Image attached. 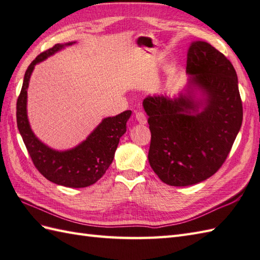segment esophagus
Returning <instances> with one entry per match:
<instances>
[{
  "label": "esophagus",
  "instance_id": "1",
  "mask_svg": "<svg viewBox=\"0 0 260 260\" xmlns=\"http://www.w3.org/2000/svg\"><path fill=\"white\" fill-rule=\"evenodd\" d=\"M136 119H137V121H138V122H139L140 124H146V123H147V117H146V114L143 113V112H141V111L136 112Z\"/></svg>",
  "mask_w": 260,
  "mask_h": 260
}]
</instances>
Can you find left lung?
I'll return each mask as SVG.
<instances>
[{
    "instance_id": "1",
    "label": "left lung",
    "mask_w": 260,
    "mask_h": 260,
    "mask_svg": "<svg viewBox=\"0 0 260 260\" xmlns=\"http://www.w3.org/2000/svg\"><path fill=\"white\" fill-rule=\"evenodd\" d=\"M187 73L192 76L190 85L207 94L201 112L191 95L143 100L151 132L149 164L161 181L175 187L190 186L215 175L243 122L237 73L221 52L207 42H193L188 51Z\"/></svg>"
}]
</instances>
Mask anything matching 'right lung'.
<instances>
[{"label": "right lung", "instance_id": "add662e5", "mask_svg": "<svg viewBox=\"0 0 260 260\" xmlns=\"http://www.w3.org/2000/svg\"><path fill=\"white\" fill-rule=\"evenodd\" d=\"M68 44H55L42 52L26 69L16 101V122L27 152L40 174L51 182L70 188H84L95 183L112 164L120 138L126 131L131 111L106 118L81 145L68 151H55L34 136L26 114V94L31 73L37 63L47 59Z\"/></svg>", "mask_w": 260, "mask_h": 260}]
</instances>
